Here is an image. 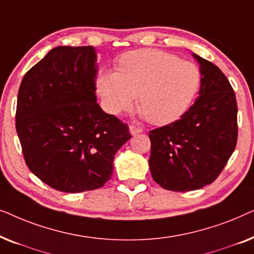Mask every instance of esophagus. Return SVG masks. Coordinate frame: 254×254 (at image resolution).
Wrapping results in <instances>:
<instances>
[{
  "mask_svg": "<svg viewBox=\"0 0 254 254\" xmlns=\"http://www.w3.org/2000/svg\"><path fill=\"white\" fill-rule=\"evenodd\" d=\"M142 128L141 127H136V126H133V125H130L129 126V131L131 135H136L138 133H142Z\"/></svg>",
  "mask_w": 254,
  "mask_h": 254,
  "instance_id": "esophagus-1",
  "label": "esophagus"
}]
</instances>
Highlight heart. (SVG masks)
<instances>
[{"mask_svg":"<svg viewBox=\"0 0 254 254\" xmlns=\"http://www.w3.org/2000/svg\"><path fill=\"white\" fill-rule=\"evenodd\" d=\"M200 84V71L192 62L157 50L123 55L118 72L102 70L97 91L110 113L128 110L137 95L145 119L165 125L185 112Z\"/></svg>","mask_w":254,"mask_h":254,"instance_id":"heart-1","label":"heart"}]
</instances>
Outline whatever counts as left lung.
Returning <instances> with one entry per match:
<instances>
[{
    "mask_svg": "<svg viewBox=\"0 0 254 254\" xmlns=\"http://www.w3.org/2000/svg\"><path fill=\"white\" fill-rule=\"evenodd\" d=\"M200 64L199 97L180 119L149 131V168L163 189L189 192L220 176L237 144V102L217 65L193 54Z\"/></svg>",
    "mask_w": 254,
    "mask_h": 254,
    "instance_id": "1",
    "label": "left lung"
}]
</instances>
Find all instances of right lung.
I'll return each mask as SVG.
<instances>
[{"mask_svg": "<svg viewBox=\"0 0 254 254\" xmlns=\"http://www.w3.org/2000/svg\"><path fill=\"white\" fill-rule=\"evenodd\" d=\"M98 64L92 46H59L24 76L16 130L26 165L52 189H100L113 173L114 155L129 128L97 103Z\"/></svg>", "mask_w": 254, "mask_h": 254, "instance_id": "obj_1", "label": "right lung"}]
</instances>
